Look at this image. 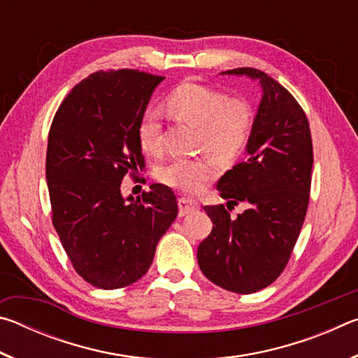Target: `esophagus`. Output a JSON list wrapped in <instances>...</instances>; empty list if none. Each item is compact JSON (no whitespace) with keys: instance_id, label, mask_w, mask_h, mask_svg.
<instances>
[{"instance_id":"34e87169","label":"esophagus","mask_w":358,"mask_h":358,"mask_svg":"<svg viewBox=\"0 0 358 358\" xmlns=\"http://www.w3.org/2000/svg\"><path fill=\"white\" fill-rule=\"evenodd\" d=\"M178 208H180V216H185V215L192 213V211H196L199 208V203L196 201H192V199L181 197L178 199Z\"/></svg>"}]
</instances>
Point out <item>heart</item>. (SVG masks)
Returning <instances> with one entry per match:
<instances>
[{
  "instance_id": "heart-1",
  "label": "heart",
  "mask_w": 358,
  "mask_h": 358,
  "mask_svg": "<svg viewBox=\"0 0 358 358\" xmlns=\"http://www.w3.org/2000/svg\"><path fill=\"white\" fill-rule=\"evenodd\" d=\"M166 107L173 117L185 120L201 129V147L208 148L224 159L237 156L248 142L251 131V112L243 101L229 99L226 93L208 85L183 82L166 98ZM137 141L148 155L162 148L159 112L147 107L137 123ZM220 172L213 156L173 157L156 169L162 185L186 192H197Z\"/></svg>"
}]
</instances>
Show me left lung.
Masks as SVG:
<instances>
[{
    "instance_id": "left-lung-1",
    "label": "left lung",
    "mask_w": 358,
    "mask_h": 358,
    "mask_svg": "<svg viewBox=\"0 0 358 358\" xmlns=\"http://www.w3.org/2000/svg\"><path fill=\"white\" fill-rule=\"evenodd\" d=\"M248 76L262 87L248 159L217 181L230 204L245 203L235 220L224 205H207L213 230L197 250V262L211 282L235 294H252L282 273L305 221L311 191L313 141L301 106L282 85L254 68L222 72Z\"/></svg>"
}]
</instances>
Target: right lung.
Listing matches in <instances>:
<instances>
[{"label":"right lung","instance_id":"right-lung-1","mask_svg":"<svg viewBox=\"0 0 358 358\" xmlns=\"http://www.w3.org/2000/svg\"><path fill=\"white\" fill-rule=\"evenodd\" d=\"M164 77L136 69L99 71L76 85L53 117L45 177L52 222L72 266L99 289H120L147 273L157 241L178 215L177 197L155 183L121 196L145 157L137 123Z\"/></svg>","mask_w":358,"mask_h":358}]
</instances>
